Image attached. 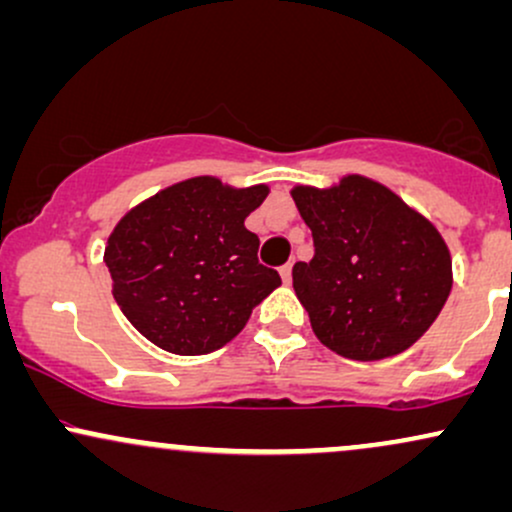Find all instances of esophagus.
<instances>
[{
    "instance_id": "obj_1",
    "label": "esophagus",
    "mask_w": 512,
    "mask_h": 512,
    "mask_svg": "<svg viewBox=\"0 0 512 512\" xmlns=\"http://www.w3.org/2000/svg\"><path fill=\"white\" fill-rule=\"evenodd\" d=\"M291 269H293V262H286L284 267L279 269V272H281V279H284V284H289V281H291Z\"/></svg>"
}]
</instances>
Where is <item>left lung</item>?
I'll return each mask as SVG.
<instances>
[{
  "mask_svg": "<svg viewBox=\"0 0 512 512\" xmlns=\"http://www.w3.org/2000/svg\"><path fill=\"white\" fill-rule=\"evenodd\" d=\"M291 195L313 233L315 255L293 264V289L315 337L354 361L409 349L452 289L450 252L436 226L361 175Z\"/></svg>",
  "mask_w": 512,
  "mask_h": 512,
  "instance_id": "1",
  "label": "left lung"
}]
</instances>
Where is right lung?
<instances>
[{"label":"right lung","mask_w":512,"mask_h":512,"mask_svg":"<svg viewBox=\"0 0 512 512\" xmlns=\"http://www.w3.org/2000/svg\"><path fill=\"white\" fill-rule=\"evenodd\" d=\"M267 195V185L233 190L192 178L117 223L105 248L113 296L149 342L180 356L211 354L281 284L257 260L260 238L245 228Z\"/></svg>","instance_id":"right-lung-1"}]
</instances>
